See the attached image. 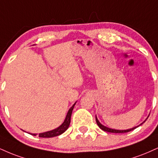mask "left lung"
Segmentation results:
<instances>
[{
  "label": "left lung",
  "instance_id": "left-lung-1",
  "mask_svg": "<svg viewBox=\"0 0 158 158\" xmlns=\"http://www.w3.org/2000/svg\"><path fill=\"white\" fill-rule=\"evenodd\" d=\"M149 115H148V117L146 118V120L144 121L143 122H142L141 123H140V124L138 125V126L135 127H132V128H131V129H128V130H115V129H111V128H109V127H107L104 126V125H102V123H101L99 122V121L98 120V118H97V117H96V123H97L98 126L99 127V128H100V129H102V130L105 131V132H113V133H124V132H130V131H132V130H135V129H136L137 127H138L139 126H140V125H141V124H143V123L144 122H145V121H146V119H147L148 118H149Z\"/></svg>",
  "mask_w": 158,
  "mask_h": 158
}]
</instances>
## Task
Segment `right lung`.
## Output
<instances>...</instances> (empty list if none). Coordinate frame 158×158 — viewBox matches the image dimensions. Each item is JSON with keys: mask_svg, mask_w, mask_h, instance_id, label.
<instances>
[{"mask_svg": "<svg viewBox=\"0 0 158 158\" xmlns=\"http://www.w3.org/2000/svg\"><path fill=\"white\" fill-rule=\"evenodd\" d=\"M76 103H77V102H76L75 103L73 104V105L72 106V107L70 108L69 110H68V112L67 115H66V117H65V118H64L63 123H62L60 127H58L57 128L54 129V130L40 133L39 137H40V138H53V137L60 135L61 134H62L63 132H65V131L68 130V127H69L70 123H71V117L72 111H73V107H74V106H75ZM23 131L25 132L24 130H23ZM29 134H31V135H35V136H36L37 135L35 133H29Z\"/></svg>", "mask_w": 158, "mask_h": 158, "instance_id": "1", "label": "right lung"}]
</instances>
